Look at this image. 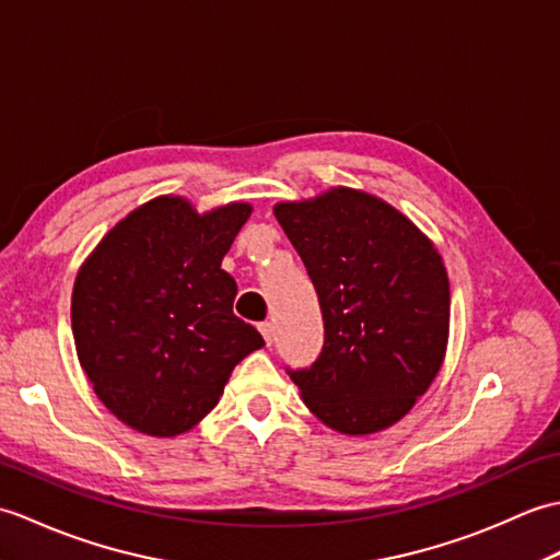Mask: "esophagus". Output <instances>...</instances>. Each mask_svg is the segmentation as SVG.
<instances>
[{"label": "esophagus", "mask_w": 560, "mask_h": 560, "mask_svg": "<svg viewBox=\"0 0 560 560\" xmlns=\"http://www.w3.org/2000/svg\"><path fill=\"white\" fill-rule=\"evenodd\" d=\"M258 330H260V335H264L266 345H270V342H272V338H276V328H272V323H270V320L258 323Z\"/></svg>", "instance_id": "34e87169"}]
</instances>
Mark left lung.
Listing matches in <instances>:
<instances>
[{
	"label": "left lung",
	"mask_w": 560,
	"mask_h": 560,
	"mask_svg": "<svg viewBox=\"0 0 560 560\" xmlns=\"http://www.w3.org/2000/svg\"><path fill=\"white\" fill-rule=\"evenodd\" d=\"M272 213L323 314L316 362L288 366L306 407L350 436L395 424L436 378L448 342L451 284L439 252L395 208L352 189Z\"/></svg>",
	"instance_id": "obj_1"
}]
</instances>
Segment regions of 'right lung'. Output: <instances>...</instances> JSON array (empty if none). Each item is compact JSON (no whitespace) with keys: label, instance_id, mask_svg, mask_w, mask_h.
<instances>
[{"label":"right lung","instance_id":"obj_1","mask_svg":"<svg viewBox=\"0 0 560 560\" xmlns=\"http://www.w3.org/2000/svg\"><path fill=\"white\" fill-rule=\"evenodd\" d=\"M248 215L246 203L198 215L182 198H155L81 266L73 340L95 395L124 424L148 436L189 431L264 345L232 314L237 282L220 268Z\"/></svg>","mask_w":560,"mask_h":560}]
</instances>
